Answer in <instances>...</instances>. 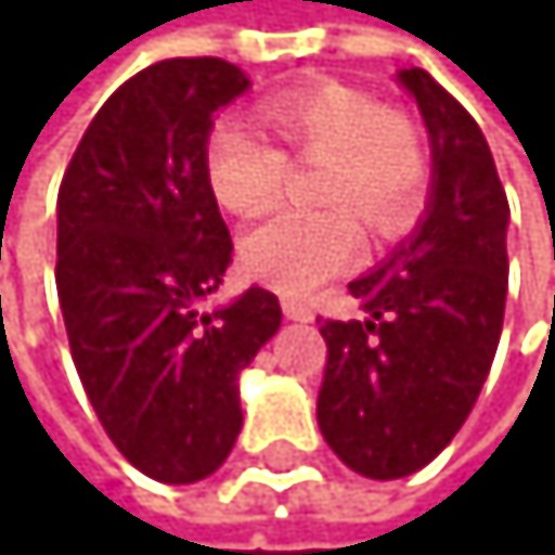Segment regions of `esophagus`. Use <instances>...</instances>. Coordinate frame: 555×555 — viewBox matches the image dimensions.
<instances>
[{"label":"esophagus","instance_id":"esophagus-1","mask_svg":"<svg viewBox=\"0 0 555 555\" xmlns=\"http://www.w3.org/2000/svg\"><path fill=\"white\" fill-rule=\"evenodd\" d=\"M281 309H284L288 320H298V323L312 320V306H309V301H301V298H281Z\"/></svg>","mask_w":555,"mask_h":555}]
</instances>
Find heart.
<instances>
[{
    "label": "heart",
    "instance_id": "b5f03b06",
    "mask_svg": "<svg viewBox=\"0 0 555 555\" xmlns=\"http://www.w3.org/2000/svg\"><path fill=\"white\" fill-rule=\"evenodd\" d=\"M260 117L281 149L240 120L208 134L205 173L218 205L232 215L271 211L288 186V163H320L309 197L323 205L284 211L243 240V267L267 288L306 295L354 263V218L392 235L417 215L430 177L427 145L378 96L330 79L267 96Z\"/></svg>",
    "mask_w": 555,
    "mask_h": 555
}]
</instances>
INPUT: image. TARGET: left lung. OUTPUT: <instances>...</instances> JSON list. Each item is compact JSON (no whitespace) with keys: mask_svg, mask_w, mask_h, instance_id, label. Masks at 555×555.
Listing matches in <instances>:
<instances>
[{"mask_svg":"<svg viewBox=\"0 0 555 555\" xmlns=\"http://www.w3.org/2000/svg\"><path fill=\"white\" fill-rule=\"evenodd\" d=\"M430 134L427 215L372 274L347 284L369 320H323L315 417L344 466L369 479L424 469L466 424L490 375L507 298V194L469 111L399 72Z\"/></svg>","mask_w":555,"mask_h":555,"instance_id":"obj_1","label":"left lung"}]
</instances>
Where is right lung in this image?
I'll return each mask as SVG.
<instances>
[{"instance_id":"1","label":"right lung","mask_w":555,"mask_h":555,"mask_svg":"<svg viewBox=\"0 0 555 555\" xmlns=\"http://www.w3.org/2000/svg\"><path fill=\"white\" fill-rule=\"evenodd\" d=\"M246 89L222 59L142 68L89 120L59 191L72 361L117 452L159 483H197L229 459L240 372L281 326L263 288L205 309L232 263L205 145Z\"/></svg>"}]
</instances>
